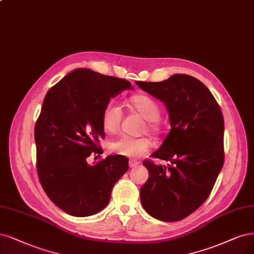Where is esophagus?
<instances>
[{
	"instance_id": "34e87169",
	"label": "esophagus",
	"mask_w": 254,
	"mask_h": 254,
	"mask_svg": "<svg viewBox=\"0 0 254 254\" xmlns=\"http://www.w3.org/2000/svg\"><path fill=\"white\" fill-rule=\"evenodd\" d=\"M139 163L137 162V161H135V160H129V167L130 168H134L136 165H138Z\"/></svg>"
}]
</instances>
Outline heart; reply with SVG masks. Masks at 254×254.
Here are the masks:
<instances>
[{"instance_id": "heart-1", "label": "heart", "mask_w": 254, "mask_h": 254, "mask_svg": "<svg viewBox=\"0 0 254 254\" xmlns=\"http://www.w3.org/2000/svg\"><path fill=\"white\" fill-rule=\"evenodd\" d=\"M134 109L145 120L148 121V128L152 131L159 130L160 107L157 103L147 95H136L131 99ZM123 111L119 102L110 101L105 106L102 113V124L109 133H115L119 130ZM151 147L149 137H132L128 135L120 136L109 145L110 151L126 157H138L145 154Z\"/></svg>"}]
</instances>
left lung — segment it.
<instances>
[{
  "label": "left lung",
  "instance_id": "left-lung-1",
  "mask_svg": "<svg viewBox=\"0 0 254 254\" xmlns=\"http://www.w3.org/2000/svg\"><path fill=\"white\" fill-rule=\"evenodd\" d=\"M165 104L170 132L151 155L169 162L144 161L149 178L141 188L148 214L163 222L185 218L202 205L224 165V119L212 93L197 78L173 74L162 82H135Z\"/></svg>",
  "mask_w": 254,
  "mask_h": 254
}]
</instances>
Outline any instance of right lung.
Instances as JSON below:
<instances>
[{
  "mask_svg": "<svg viewBox=\"0 0 254 254\" xmlns=\"http://www.w3.org/2000/svg\"><path fill=\"white\" fill-rule=\"evenodd\" d=\"M126 89L133 87L123 78L77 68L44 99L34 128L38 176L52 203L68 214L84 217L103 210L128 170V159L122 155L87 162L91 154H102L105 106Z\"/></svg>",
  "mask_w": 254,
  "mask_h": 254,
  "instance_id": "obj_1",
  "label": "right lung"
}]
</instances>
